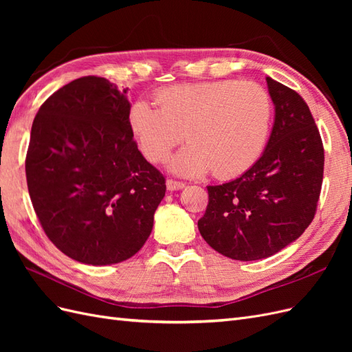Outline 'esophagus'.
Returning a JSON list of instances; mask_svg holds the SVG:
<instances>
[{
    "mask_svg": "<svg viewBox=\"0 0 352 352\" xmlns=\"http://www.w3.org/2000/svg\"><path fill=\"white\" fill-rule=\"evenodd\" d=\"M166 186L168 190H179V189H184L186 185L184 182H179V180H173V179H167Z\"/></svg>",
    "mask_w": 352,
    "mask_h": 352,
    "instance_id": "obj_1",
    "label": "esophagus"
}]
</instances>
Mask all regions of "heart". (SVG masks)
Here are the masks:
<instances>
[{"mask_svg": "<svg viewBox=\"0 0 352 352\" xmlns=\"http://www.w3.org/2000/svg\"><path fill=\"white\" fill-rule=\"evenodd\" d=\"M158 107L138 100L129 110V126L144 155L162 163L185 138L189 144L170 168L182 176L210 170L220 179L235 177L254 166L267 142L272 100L252 80L180 83L155 94Z\"/></svg>", "mask_w": 352, "mask_h": 352, "instance_id": "heart-1", "label": "heart"}]
</instances>
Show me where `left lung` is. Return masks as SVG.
I'll return each instance as SVG.
<instances>
[{
    "mask_svg": "<svg viewBox=\"0 0 352 352\" xmlns=\"http://www.w3.org/2000/svg\"><path fill=\"white\" fill-rule=\"evenodd\" d=\"M274 123L263 155L241 177L207 186L201 236L232 260L267 258L314 219L324 167L323 142L300 94L265 78Z\"/></svg>",
    "mask_w": 352,
    "mask_h": 352,
    "instance_id": "obj_1",
    "label": "left lung"
}]
</instances>
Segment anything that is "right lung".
<instances>
[{"instance_id":"add662e5","label":"right lung","mask_w":352,"mask_h":352,"mask_svg":"<svg viewBox=\"0 0 352 352\" xmlns=\"http://www.w3.org/2000/svg\"><path fill=\"white\" fill-rule=\"evenodd\" d=\"M126 92L104 78H79L52 94L32 124V206L48 239L79 263L131 258L166 194L164 176L133 141Z\"/></svg>"}]
</instances>
